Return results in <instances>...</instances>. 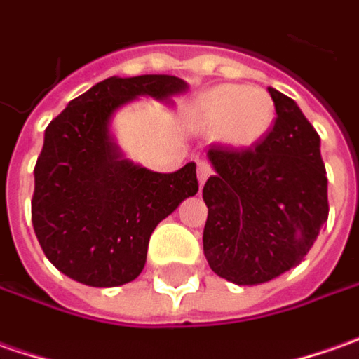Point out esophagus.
<instances>
[{
  "label": "esophagus",
  "mask_w": 359,
  "mask_h": 359,
  "mask_svg": "<svg viewBox=\"0 0 359 359\" xmlns=\"http://www.w3.org/2000/svg\"><path fill=\"white\" fill-rule=\"evenodd\" d=\"M210 172H212V167L206 163V161H196V175H198V182H201V187H203L206 179L210 177Z\"/></svg>",
  "instance_id": "1"
}]
</instances>
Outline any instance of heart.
Returning <instances> with one entry per match:
<instances>
[{
	"label": "heart",
	"instance_id": "b5f03b06",
	"mask_svg": "<svg viewBox=\"0 0 359 359\" xmlns=\"http://www.w3.org/2000/svg\"><path fill=\"white\" fill-rule=\"evenodd\" d=\"M198 123L206 130H220L232 147H252L274 123V101L260 87L220 85L201 99Z\"/></svg>",
	"mask_w": 359,
	"mask_h": 359
}]
</instances>
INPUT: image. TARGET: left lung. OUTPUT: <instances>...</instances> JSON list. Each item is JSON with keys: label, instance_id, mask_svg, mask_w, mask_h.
<instances>
[{"label": "left lung", "instance_id": "left-lung-1", "mask_svg": "<svg viewBox=\"0 0 359 359\" xmlns=\"http://www.w3.org/2000/svg\"><path fill=\"white\" fill-rule=\"evenodd\" d=\"M276 118L248 149L212 144L203 198L204 256L212 272L254 286L298 266L327 220L320 137L290 97L268 87Z\"/></svg>", "mask_w": 359, "mask_h": 359}]
</instances>
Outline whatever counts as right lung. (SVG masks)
Wrapping results in <instances>:
<instances>
[{"label": "right lung", "mask_w": 359, "mask_h": 359, "mask_svg": "<svg viewBox=\"0 0 359 359\" xmlns=\"http://www.w3.org/2000/svg\"><path fill=\"white\" fill-rule=\"evenodd\" d=\"M187 91L172 75L109 77L73 99L45 129L35 165L32 222L49 262L95 288L135 280L156 224L198 192L196 165L153 172L123 158L111 137L118 107Z\"/></svg>", "instance_id": "1"}]
</instances>
